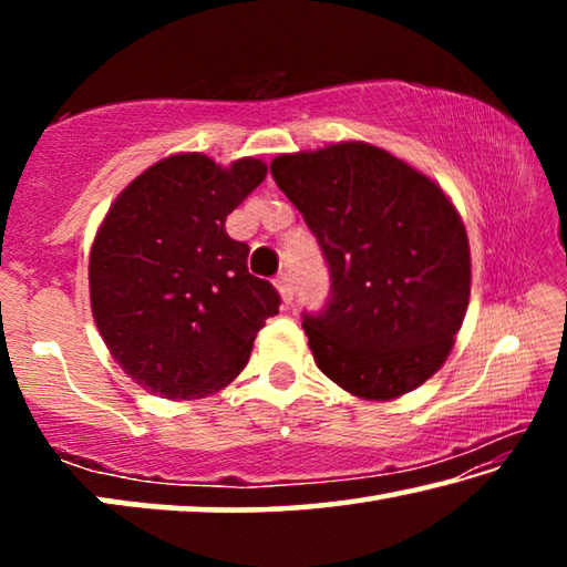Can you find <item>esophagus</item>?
<instances>
[{
    "label": "esophagus",
    "instance_id": "obj_1",
    "mask_svg": "<svg viewBox=\"0 0 567 567\" xmlns=\"http://www.w3.org/2000/svg\"><path fill=\"white\" fill-rule=\"evenodd\" d=\"M275 285H277V290H280L282 302H285V305H290V302H292V297H295V287H292V277H290V272H280V275H277Z\"/></svg>",
    "mask_w": 567,
    "mask_h": 567
}]
</instances>
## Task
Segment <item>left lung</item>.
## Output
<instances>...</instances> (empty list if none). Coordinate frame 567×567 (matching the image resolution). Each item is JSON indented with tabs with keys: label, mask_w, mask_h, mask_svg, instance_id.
<instances>
[{
	"label": "left lung",
	"mask_w": 567,
	"mask_h": 567,
	"mask_svg": "<svg viewBox=\"0 0 567 567\" xmlns=\"http://www.w3.org/2000/svg\"><path fill=\"white\" fill-rule=\"evenodd\" d=\"M330 265V300L302 315L318 368L362 400H392L443 368L470 300L463 219L433 179L368 142L270 165Z\"/></svg>",
	"instance_id": "1"
}]
</instances>
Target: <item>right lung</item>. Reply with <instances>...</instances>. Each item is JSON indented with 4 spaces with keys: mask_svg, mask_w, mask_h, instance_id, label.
Here are the masks:
<instances>
[{
    "mask_svg": "<svg viewBox=\"0 0 567 567\" xmlns=\"http://www.w3.org/2000/svg\"><path fill=\"white\" fill-rule=\"evenodd\" d=\"M265 175L255 157L219 167L199 152L172 155L132 179L97 229L94 322L120 368L159 398L229 385L277 315L280 295L249 275V247L225 229Z\"/></svg>",
    "mask_w": 567,
    "mask_h": 567,
    "instance_id": "obj_1",
    "label": "right lung"
}]
</instances>
